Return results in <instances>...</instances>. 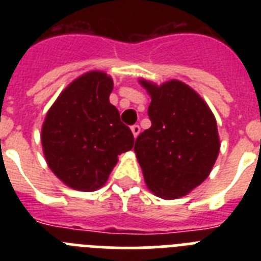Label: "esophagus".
Segmentation results:
<instances>
[{
	"label": "esophagus",
	"mask_w": 261,
	"mask_h": 261,
	"mask_svg": "<svg viewBox=\"0 0 261 261\" xmlns=\"http://www.w3.org/2000/svg\"><path fill=\"white\" fill-rule=\"evenodd\" d=\"M130 129H132L133 137H135V138L137 137L138 135H140V132H141V128H140V126H138V125H133L132 128H130Z\"/></svg>",
	"instance_id": "34e87169"
}]
</instances>
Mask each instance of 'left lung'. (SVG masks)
<instances>
[{"instance_id": "1", "label": "left lung", "mask_w": 261, "mask_h": 261, "mask_svg": "<svg viewBox=\"0 0 261 261\" xmlns=\"http://www.w3.org/2000/svg\"><path fill=\"white\" fill-rule=\"evenodd\" d=\"M138 82L151 98L147 108L151 126L135 144L145 183L161 199H179L199 187L216 163L221 146L216 117L181 81Z\"/></svg>"}]
</instances>
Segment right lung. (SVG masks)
I'll return each mask as SVG.
<instances>
[{
	"label": "right lung",
	"mask_w": 261,
	"mask_h": 261,
	"mask_svg": "<svg viewBox=\"0 0 261 261\" xmlns=\"http://www.w3.org/2000/svg\"><path fill=\"white\" fill-rule=\"evenodd\" d=\"M114 81L100 70L87 71L57 96L41 126L48 167L73 190L102 188L117 156L133 147L130 129L110 103Z\"/></svg>",
	"instance_id": "1"
}]
</instances>
